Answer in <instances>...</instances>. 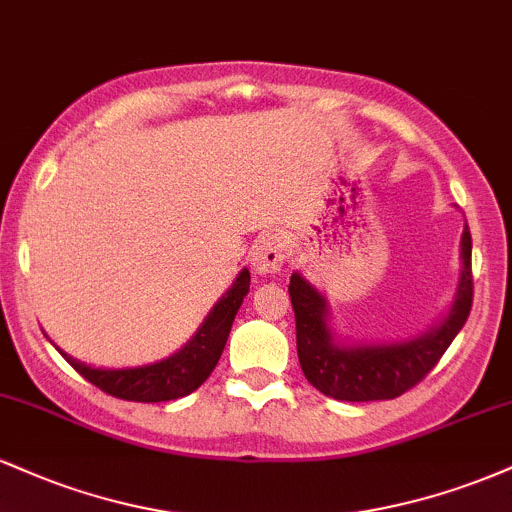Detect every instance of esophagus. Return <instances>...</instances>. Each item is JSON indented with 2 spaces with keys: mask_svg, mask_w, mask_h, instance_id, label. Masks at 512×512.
I'll use <instances>...</instances> for the list:
<instances>
[{
  "mask_svg": "<svg viewBox=\"0 0 512 512\" xmlns=\"http://www.w3.org/2000/svg\"><path fill=\"white\" fill-rule=\"evenodd\" d=\"M286 255L289 252H286V240L281 238V233H267L252 252V267L257 274H276L284 267Z\"/></svg>",
  "mask_w": 512,
  "mask_h": 512,
  "instance_id": "obj_1",
  "label": "esophagus"
}]
</instances>
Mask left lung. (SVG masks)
Here are the masks:
<instances>
[{
    "instance_id": "8db88e82",
    "label": "left lung",
    "mask_w": 512,
    "mask_h": 512,
    "mask_svg": "<svg viewBox=\"0 0 512 512\" xmlns=\"http://www.w3.org/2000/svg\"><path fill=\"white\" fill-rule=\"evenodd\" d=\"M289 296L296 315L298 361L322 395L342 402H378L411 390L438 366L472 310V233H462V279L443 325L402 344L339 346L327 327L325 298L301 274L291 276Z\"/></svg>"
}]
</instances>
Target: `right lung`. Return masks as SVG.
I'll use <instances>...</instances> for the list:
<instances>
[{
	"mask_svg": "<svg viewBox=\"0 0 512 512\" xmlns=\"http://www.w3.org/2000/svg\"><path fill=\"white\" fill-rule=\"evenodd\" d=\"M250 289V272L243 269L238 274L236 284L228 289L226 296L211 308L207 320L202 322L195 337L190 339L178 354H173L166 361L151 363V366L139 368H122V370H103L91 368L86 363L74 361L64 351L60 354L67 358L81 378L96 385L105 395H113L127 402H170L195 392L204 380L209 378L211 370L219 363L223 346H226L228 332H231L233 320L243 303L245 293Z\"/></svg>",
	"mask_w": 512,
	"mask_h": 512,
	"instance_id": "obj_1",
	"label": "right lung"
}]
</instances>
